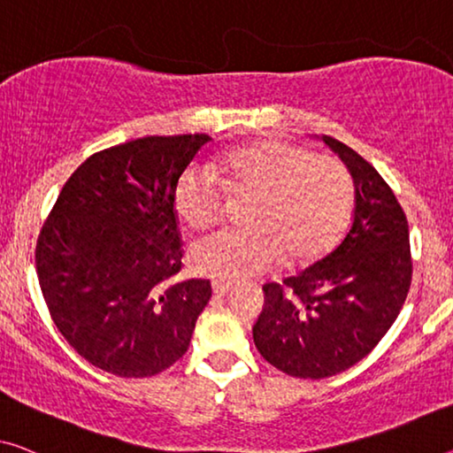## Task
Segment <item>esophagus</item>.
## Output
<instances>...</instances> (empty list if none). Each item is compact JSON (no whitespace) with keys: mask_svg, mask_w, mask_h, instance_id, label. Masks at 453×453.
<instances>
[{"mask_svg":"<svg viewBox=\"0 0 453 453\" xmlns=\"http://www.w3.org/2000/svg\"><path fill=\"white\" fill-rule=\"evenodd\" d=\"M211 287H213V293H215V295L224 296L226 293L232 291L234 285H232V282H229V280H213Z\"/></svg>","mask_w":453,"mask_h":453,"instance_id":"esophagus-1","label":"esophagus"}]
</instances>
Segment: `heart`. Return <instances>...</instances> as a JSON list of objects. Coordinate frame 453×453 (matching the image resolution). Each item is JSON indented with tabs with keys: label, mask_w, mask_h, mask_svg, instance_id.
Masks as SVG:
<instances>
[{
	"label": "heart",
	"mask_w": 453,
	"mask_h": 453,
	"mask_svg": "<svg viewBox=\"0 0 453 453\" xmlns=\"http://www.w3.org/2000/svg\"><path fill=\"white\" fill-rule=\"evenodd\" d=\"M229 199L250 195L240 229H224L191 246L199 274L219 280L260 274L282 254L305 265L327 252L354 207L352 174L340 160L287 142L235 148L215 165H191L174 187V207L191 229L215 226Z\"/></svg>",
	"instance_id": "heart-1"
}]
</instances>
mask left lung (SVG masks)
Segmentation results:
<instances>
[{"instance_id":"left-lung-1","label":"left lung","mask_w":453,"mask_h":453,"mask_svg":"<svg viewBox=\"0 0 453 453\" xmlns=\"http://www.w3.org/2000/svg\"><path fill=\"white\" fill-rule=\"evenodd\" d=\"M354 179L356 207L334 252L296 276L268 282L252 335L266 362L296 378L343 372L388 332L413 274L409 224L393 188L352 148L321 136Z\"/></svg>"}]
</instances>
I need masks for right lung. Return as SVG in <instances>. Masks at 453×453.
Wrapping results in <instances>:
<instances>
[{
  "mask_svg": "<svg viewBox=\"0 0 453 453\" xmlns=\"http://www.w3.org/2000/svg\"><path fill=\"white\" fill-rule=\"evenodd\" d=\"M207 134L105 148L66 180L40 229L36 273L54 326L79 356L119 378L183 357L211 282L183 266L174 187Z\"/></svg>",
  "mask_w": 453,
  "mask_h": 453,
  "instance_id": "right-lung-1",
  "label": "right lung"
}]
</instances>
